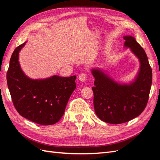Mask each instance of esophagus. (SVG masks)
<instances>
[{"mask_svg":"<svg viewBox=\"0 0 160 160\" xmlns=\"http://www.w3.org/2000/svg\"><path fill=\"white\" fill-rule=\"evenodd\" d=\"M87 78H88V76H87V74L86 73H81L79 75V79L80 81H82V82H84L85 81V80L87 79Z\"/></svg>","mask_w":160,"mask_h":160,"instance_id":"obj_1","label":"esophagus"}]
</instances>
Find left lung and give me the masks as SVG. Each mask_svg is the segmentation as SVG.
<instances>
[{"mask_svg": "<svg viewBox=\"0 0 160 160\" xmlns=\"http://www.w3.org/2000/svg\"><path fill=\"white\" fill-rule=\"evenodd\" d=\"M124 45L129 47L140 62L135 80L121 85L99 69H92L95 77L93 105L98 117L108 123L128 122L141 114L149 99L152 82V70L144 49L132 36H125Z\"/></svg>", "mask_w": 160, "mask_h": 160, "instance_id": "8db88e82", "label": "left lung"}]
</instances>
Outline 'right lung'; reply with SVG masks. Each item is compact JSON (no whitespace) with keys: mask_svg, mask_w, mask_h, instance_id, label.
<instances>
[{"mask_svg":"<svg viewBox=\"0 0 160 160\" xmlns=\"http://www.w3.org/2000/svg\"><path fill=\"white\" fill-rule=\"evenodd\" d=\"M26 42L13 51L7 74L8 88L14 108L23 118L32 122L49 125L63 115L70 96L76 88V76L33 80L21 69L18 53Z\"/></svg>","mask_w":160,"mask_h":160,"instance_id":"add662e5","label":"right lung"}]
</instances>
